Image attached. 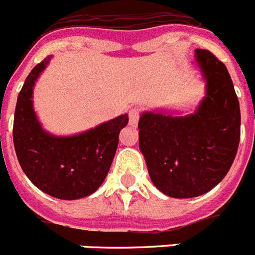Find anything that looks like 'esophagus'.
I'll list each match as a JSON object with an SVG mask.
<instances>
[{"mask_svg":"<svg viewBox=\"0 0 255 255\" xmlns=\"http://www.w3.org/2000/svg\"><path fill=\"white\" fill-rule=\"evenodd\" d=\"M139 117H140V110L138 108H132L129 112V123L131 126H136L139 121Z\"/></svg>","mask_w":255,"mask_h":255,"instance_id":"obj_1","label":"esophagus"}]
</instances>
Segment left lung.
Listing matches in <instances>:
<instances>
[{
    "label": "left lung",
    "instance_id": "8db88e82",
    "mask_svg": "<svg viewBox=\"0 0 255 255\" xmlns=\"http://www.w3.org/2000/svg\"><path fill=\"white\" fill-rule=\"evenodd\" d=\"M206 97L193 115L147 112L138 124L139 148L158 190L175 199L204 195L227 175L240 143V106L226 65L196 49Z\"/></svg>",
    "mask_w": 255,
    "mask_h": 255
}]
</instances>
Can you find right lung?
<instances>
[{
	"label": "right lung",
	"instance_id": "add662e5",
	"mask_svg": "<svg viewBox=\"0 0 255 255\" xmlns=\"http://www.w3.org/2000/svg\"><path fill=\"white\" fill-rule=\"evenodd\" d=\"M50 59L46 56L30 71L19 93L12 128L15 152L28 179L42 192L62 200L81 199L106 179L129 116L121 115L78 135H50L32 104L33 85Z\"/></svg>",
	"mask_w": 255,
	"mask_h": 255
}]
</instances>
